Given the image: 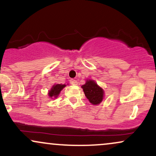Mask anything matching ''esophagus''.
Segmentation results:
<instances>
[{
  "label": "esophagus",
  "mask_w": 156,
  "mask_h": 156,
  "mask_svg": "<svg viewBox=\"0 0 156 156\" xmlns=\"http://www.w3.org/2000/svg\"><path fill=\"white\" fill-rule=\"evenodd\" d=\"M69 83H70V84H72V85H77V80H75V79H71L70 80H69Z\"/></svg>",
  "instance_id": "esophagus-1"
}]
</instances>
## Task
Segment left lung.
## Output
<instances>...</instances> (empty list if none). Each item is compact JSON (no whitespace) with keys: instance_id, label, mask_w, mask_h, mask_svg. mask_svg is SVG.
Instances as JSON below:
<instances>
[{"instance_id":"1","label":"left lung","mask_w":156,"mask_h":156,"mask_svg":"<svg viewBox=\"0 0 156 156\" xmlns=\"http://www.w3.org/2000/svg\"><path fill=\"white\" fill-rule=\"evenodd\" d=\"M84 94L89 102L93 105H98L101 103L104 97V91L93 80H87L84 85H82Z\"/></svg>"}]
</instances>
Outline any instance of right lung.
Instances as JSON below:
<instances>
[{"instance_id":"add662e5","label":"right lung","mask_w":156,"mask_h":156,"mask_svg":"<svg viewBox=\"0 0 156 156\" xmlns=\"http://www.w3.org/2000/svg\"><path fill=\"white\" fill-rule=\"evenodd\" d=\"M66 87L65 84H55L52 87L51 90L48 92V95L51 98H56L61 91Z\"/></svg>"}]
</instances>
